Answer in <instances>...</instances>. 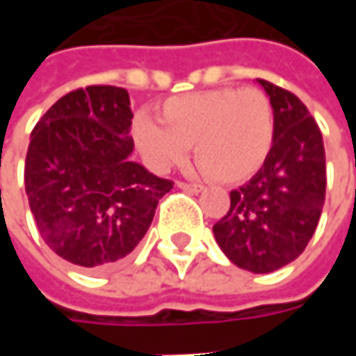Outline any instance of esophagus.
Instances as JSON below:
<instances>
[{"instance_id": "obj_1", "label": "esophagus", "mask_w": 356, "mask_h": 356, "mask_svg": "<svg viewBox=\"0 0 356 356\" xmlns=\"http://www.w3.org/2000/svg\"><path fill=\"white\" fill-rule=\"evenodd\" d=\"M177 186L179 188H183V191H188V193H194V194H198L204 191V186L202 185H194V183H183V181H179Z\"/></svg>"}]
</instances>
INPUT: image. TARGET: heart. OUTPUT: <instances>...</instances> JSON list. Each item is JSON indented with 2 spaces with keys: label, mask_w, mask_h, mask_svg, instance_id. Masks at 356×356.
<instances>
[{
  "label": "heart",
  "mask_w": 356,
  "mask_h": 356,
  "mask_svg": "<svg viewBox=\"0 0 356 356\" xmlns=\"http://www.w3.org/2000/svg\"><path fill=\"white\" fill-rule=\"evenodd\" d=\"M158 120L135 118L133 140L148 163L165 171L186 160L194 143L198 170L234 185L259 171L275 140V110L257 88H217L170 97Z\"/></svg>",
  "instance_id": "heart-1"
}]
</instances>
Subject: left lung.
Returning a JSON list of instances; mask_svg holds the SVG:
<instances>
[{"instance_id": "left-lung-1", "label": "left lung", "mask_w": 356, "mask_h": 356, "mask_svg": "<svg viewBox=\"0 0 356 356\" xmlns=\"http://www.w3.org/2000/svg\"><path fill=\"white\" fill-rule=\"evenodd\" d=\"M275 110V140L263 168L231 193V208L213 225L236 267L273 273L303 254L326 196V154L318 125L298 97L257 80Z\"/></svg>"}]
</instances>
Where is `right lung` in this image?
<instances>
[{"mask_svg": "<svg viewBox=\"0 0 356 356\" xmlns=\"http://www.w3.org/2000/svg\"><path fill=\"white\" fill-rule=\"evenodd\" d=\"M131 118L124 88L89 86L60 97L30 137L24 185L40 236L88 270L131 254L173 188L131 162Z\"/></svg>", "mask_w": 356, "mask_h": 356, "instance_id": "1", "label": "right lung"}]
</instances>
